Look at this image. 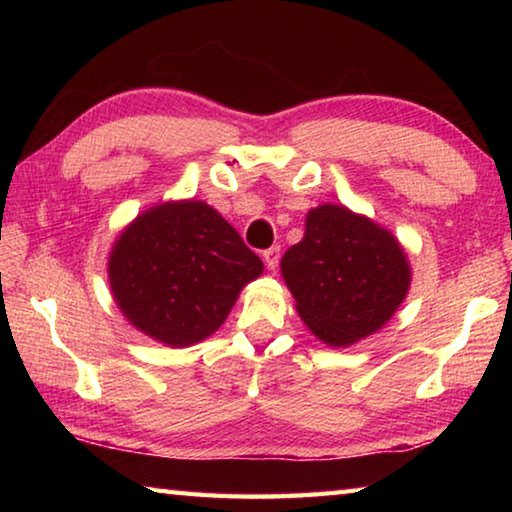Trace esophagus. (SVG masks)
<instances>
[{"mask_svg":"<svg viewBox=\"0 0 512 512\" xmlns=\"http://www.w3.org/2000/svg\"><path fill=\"white\" fill-rule=\"evenodd\" d=\"M262 259H264L268 271H275L277 264H280V246H271L268 250H264Z\"/></svg>","mask_w":512,"mask_h":512,"instance_id":"esophagus-1","label":"esophagus"}]
</instances>
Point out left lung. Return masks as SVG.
Listing matches in <instances>:
<instances>
[{
	"label": "left lung",
	"instance_id": "left-lung-1",
	"mask_svg": "<svg viewBox=\"0 0 512 512\" xmlns=\"http://www.w3.org/2000/svg\"><path fill=\"white\" fill-rule=\"evenodd\" d=\"M280 271L302 323L329 348L379 332L411 289L409 255L393 232L336 203L307 212L305 237Z\"/></svg>",
	"mask_w": 512,
	"mask_h": 512
}]
</instances>
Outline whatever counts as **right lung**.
<instances>
[{"mask_svg": "<svg viewBox=\"0 0 512 512\" xmlns=\"http://www.w3.org/2000/svg\"><path fill=\"white\" fill-rule=\"evenodd\" d=\"M264 273L239 232L203 201L151 205L119 232L108 257L112 298L142 334L169 348L219 329L241 289Z\"/></svg>", "mask_w": 512, "mask_h": 512, "instance_id": "add662e5", "label": "right lung"}]
</instances>
